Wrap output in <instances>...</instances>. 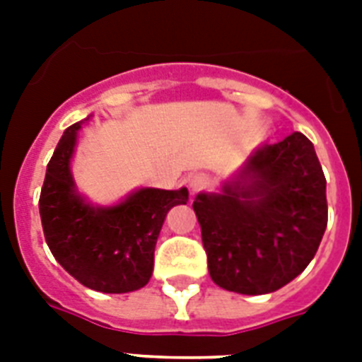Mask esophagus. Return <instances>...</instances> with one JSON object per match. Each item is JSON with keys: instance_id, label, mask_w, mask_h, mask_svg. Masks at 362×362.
I'll list each match as a JSON object with an SVG mask.
<instances>
[{"instance_id": "esophagus-1", "label": "esophagus", "mask_w": 362, "mask_h": 362, "mask_svg": "<svg viewBox=\"0 0 362 362\" xmlns=\"http://www.w3.org/2000/svg\"><path fill=\"white\" fill-rule=\"evenodd\" d=\"M209 186V176L203 175V173H195L187 178V187H189V192L197 193L201 189Z\"/></svg>"}]
</instances>
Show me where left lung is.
<instances>
[{"instance_id": "left-lung-1", "label": "left lung", "mask_w": 362, "mask_h": 362, "mask_svg": "<svg viewBox=\"0 0 362 362\" xmlns=\"http://www.w3.org/2000/svg\"><path fill=\"white\" fill-rule=\"evenodd\" d=\"M193 210L216 286L278 291L308 267L327 227V180L314 144L293 133L255 148L220 192L197 193Z\"/></svg>"}]
</instances>
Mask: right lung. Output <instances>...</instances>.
I'll return each instance as SVG.
<instances>
[{"label": "right lung", "instance_id": "1", "mask_svg": "<svg viewBox=\"0 0 362 362\" xmlns=\"http://www.w3.org/2000/svg\"><path fill=\"white\" fill-rule=\"evenodd\" d=\"M64 131L39 199L42 231L50 252L82 286L99 293H129L150 281L153 250L165 216L186 204L187 187H139L109 206L90 203L75 184L71 161L82 124Z\"/></svg>", "mask_w": 362, "mask_h": 362}]
</instances>
